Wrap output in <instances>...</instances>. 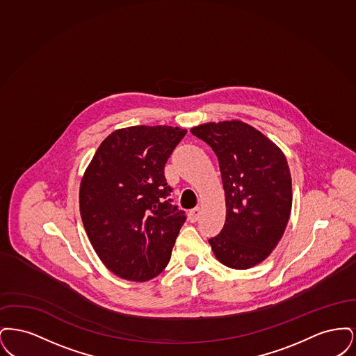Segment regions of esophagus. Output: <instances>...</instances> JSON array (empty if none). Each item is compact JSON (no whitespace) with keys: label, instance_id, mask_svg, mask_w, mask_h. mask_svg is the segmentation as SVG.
<instances>
[{"label":"esophagus","instance_id":"34e87169","mask_svg":"<svg viewBox=\"0 0 356 356\" xmlns=\"http://www.w3.org/2000/svg\"><path fill=\"white\" fill-rule=\"evenodd\" d=\"M200 215H202L200 208H193V209H191V211H189V213H188V219H189L191 222H196V221L200 219Z\"/></svg>","mask_w":356,"mask_h":356}]
</instances>
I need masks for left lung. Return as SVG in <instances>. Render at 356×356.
Instances as JSON below:
<instances>
[{
    "label": "left lung",
    "mask_w": 356,
    "mask_h": 356,
    "mask_svg": "<svg viewBox=\"0 0 356 356\" xmlns=\"http://www.w3.org/2000/svg\"><path fill=\"white\" fill-rule=\"evenodd\" d=\"M216 153L225 195V222L209 238L215 257L234 270L264 261L283 236L292 208V180L283 151L240 120L191 128Z\"/></svg>",
    "instance_id": "left-lung-1"
}]
</instances>
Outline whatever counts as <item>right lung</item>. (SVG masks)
I'll use <instances>...</instances> for the list:
<instances>
[{
    "label": "right lung",
    "mask_w": 356,
    "mask_h": 356,
    "mask_svg": "<svg viewBox=\"0 0 356 356\" xmlns=\"http://www.w3.org/2000/svg\"><path fill=\"white\" fill-rule=\"evenodd\" d=\"M186 134L170 125L116 129L85 170L79 195L85 232L121 279L147 282L170 261L186 215L170 204L164 167Z\"/></svg>",
    "instance_id": "add662e5"
}]
</instances>
